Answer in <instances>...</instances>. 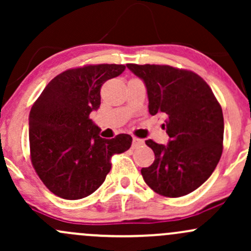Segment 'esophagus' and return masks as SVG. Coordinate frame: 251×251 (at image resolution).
Here are the masks:
<instances>
[{
    "label": "esophagus",
    "mask_w": 251,
    "mask_h": 251,
    "mask_svg": "<svg viewBox=\"0 0 251 251\" xmlns=\"http://www.w3.org/2000/svg\"><path fill=\"white\" fill-rule=\"evenodd\" d=\"M141 145H144V140L137 139V137H133V148L141 146Z\"/></svg>",
    "instance_id": "obj_1"
}]
</instances>
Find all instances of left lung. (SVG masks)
I'll list each match as a JSON object with an SVG mask.
<instances>
[{
    "mask_svg": "<svg viewBox=\"0 0 251 251\" xmlns=\"http://www.w3.org/2000/svg\"><path fill=\"white\" fill-rule=\"evenodd\" d=\"M147 88L148 111L165 117L168 145L147 140L154 161L141 169L159 195L179 198L203 184L223 153V110L207 82L194 72L159 64H126Z\"/></svg>",
    "mask_w": 251,
    "mask_h": 251,
    "instance_id": "8db88e82",
    "label": "left lung"
}]
</instances>
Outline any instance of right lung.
Instances as JSON below:
<instances>
[{
    "instance_id": "obj_1",
    "label": "right lung",
    "mask_w": 251,
    "mask_h": 251,
    "mask_svg": "<svg viewBox=\"0 0 251 251\" xmlns=\"http://www.w3.org/2000/svg\"><path fill=\"white\" fill-rule=\"evenodd\" d=\"M123 64H96L68 69L53 77L28 117L31 161L51 193L79 200L94 193L111 169V157L131 146L128 134L99 136L90 118L100 106V88L125 72Z\"/></svg>"
}]
</instances>
